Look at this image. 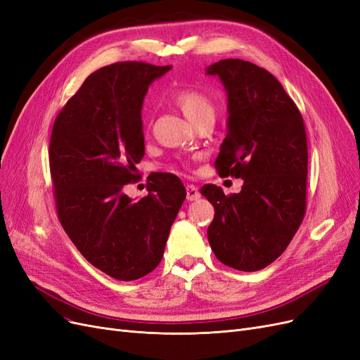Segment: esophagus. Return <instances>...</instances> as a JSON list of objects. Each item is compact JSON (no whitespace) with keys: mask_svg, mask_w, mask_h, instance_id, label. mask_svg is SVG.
<instances>
[{"mask_svg":"<svg viewBox=\"0 0 360 360\" xmlns=\"http://www.w3.org/2000/svg\"><path fill=\"white\" fill-rule=\"evenodd\" d=\"M201 196L200 191H198V188L195 184H188L186 186V200L188 201H196L198 198Z\"/></svg>","mask_w":360,"mask_h":360,"instance_id":"obj_1","label":"esophagus"}]
</instances>
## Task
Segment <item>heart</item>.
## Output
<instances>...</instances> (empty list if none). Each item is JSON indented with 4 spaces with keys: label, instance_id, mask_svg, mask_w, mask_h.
<instances>
[{
    "label": "heart",
    "instance_id": "b5f03b06",
    "mask_svg": "<svg viewBox=\"0 0 360 360\" xmlns=\"http://www.w3.org/2000/svg\"><path fill=\"white\" fill-rule=\"evenodd\" d=\"M174 103L193 125L205 117H214V104L204 91L198 88H180L172 94Z\"/></svg>",
    "mask_w": 360,
    "mask_h": 360
}]
</instances>
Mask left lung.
<instances>
[{"label":"left lung","instance_id":"8db88e82","mask_svg":"<svg viewBox=\"0 0 360 360\" xmlns=\"http://www.w3.org/2000/svg\"><path fill=\"white\" fill-rule=\"evenodd\" d=\"M207 74L228 94V134L214 167L221 177L244 180L240 193L201 188L216 212L208 243L221 264L259 271L286 250L305 216L304 119L281 83L249 60L221 59Z\"/></svg>","mask_w":360,"mask_h":360}]
</instances>
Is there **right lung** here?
Instances as JSON below:
<instances>
[{
	"mask_svg": "<svg viewBox=\"0 0 360 360\" xmlns=\"http://www.w3.org/2000/svg\"><path fill=\"white\" fill-rule=\"evenodd\" d=\"M171 65L116 62L92 72L55 119L49 147L56 213L89 264L131 281L162 260L172 221L186 198L180 179L156 172L148 193L132 201L123 186L144 156L141 107Z\"/></svg>",
	"mask_w": 360,
	"mask_h": 360,
	"instance_id": "obj_1",
	"label": "right lung"
}]
</instances>
